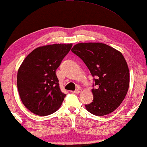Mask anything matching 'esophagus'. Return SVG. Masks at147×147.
<instances>
[{
    "label": "esophagus",
    "instance_id": "1",
    "mask_svg": "<svg viewBox=\"0 0 147 147\" xmlns=\"http://www.w3.org/2000/svg\"><path fill=\"white\" fill-rule=\"evenodd\" d=\"M81 92H82V89H76V90L74 91L73 92V93H75V94H79L80 93H81Z\"/></svg>",
    "mask_w": 147,
    "mask_h": 147
}]
</instances>
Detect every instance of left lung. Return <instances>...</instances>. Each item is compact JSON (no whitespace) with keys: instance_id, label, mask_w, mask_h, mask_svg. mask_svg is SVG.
Masks as SVG:
<instances>
[{"instance_id":"obj_1","label":"left lung","mask_w":147,"mask_h":147,"mask_svg":"<svg viewBox=\"0 0 147 147\" xmlns=\"http://www.w3.org/2000/svg\"><path fill=\"white\" fill-rule=\"evenodd\" d=\"M71 51L82 59L94 78L93 100L86 104L96 116L108 115L120 106L127 93L130 73L121 52L102 43H80Z\"/></svg>"}]
</instances>
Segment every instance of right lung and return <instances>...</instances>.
<instances>
[{"mask_svg":"<svg viewBox=\"0 0 147 147\" xmlns=\"http://www.w3.org/2000/svg\"><path fill=\"white\" fill-rule=\"evenodd\" d=\"M73 44H53L31 52L17 73V89L24 106L37 115H49L61 106L62 93L56 69L70 51Z\"/></svg>","mask_w":147,"mask_h":147,"instance_id":"1","label":"right lung"}]
</instances>
